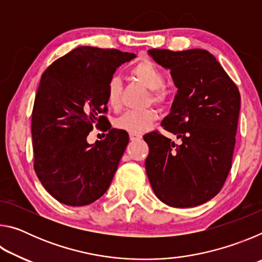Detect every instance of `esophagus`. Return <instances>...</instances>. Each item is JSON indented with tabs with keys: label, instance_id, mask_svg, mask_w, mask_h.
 <instances>
[{
	"label": "esophagus",
	"instance_id": "1",
	"mask_svg": "<svg viewBox=\"0 0 262 262\" xmlns=\"http://www.w3.org/2000/svg\"><path fill=\"white\" fill-rule=\"evenodd\" d=\"M129 139L130 141H139L142 139V135L140 134H129Z\"/></svg>",
	"mask_w": 262,
	"mask_h": 262
}]
</instances>
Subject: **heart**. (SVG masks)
Wrapping results in <instances>:
<instances>
[{"label":"heart","instance_id":"1","mask_svg":"<svg viewBox=\"0 0 262 262\" xmlns=\"http://www.w3.org/2000/svg\"><path fill=\"white\" fill-rule=\"evenodd\" d=\"M133 77L150 90L151 100L156 104H163L167 99V91L164 89V77L156 64L151 61L144 60L132 69ZM106 99L112 110L119 111L121 107V81L118 76H112L106 85ZM157 113L152 108L142 111H128L115 121L118 129L129 134H142L151 127L156 121Z\"/></svg>","mask_w":262,"mask_h":262}]
</instances>
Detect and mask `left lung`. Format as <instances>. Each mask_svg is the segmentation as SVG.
<instances>
[{
	"label": "left lung",
	"mask_w": 262,
	"mask_h": 262,
	"mask_svg": "<svg viewBox=\"0 0 262 262\" xmlns=\"http://www.w3.org/2000/svg\"><path fill=\"white\" fill-rule=\"evenodd\" d=\"M148 54L170 70L178 88L162 126L183 141L178 145L157 132L143 136L150 185L167 206L202 205L220 192L231 168L241 94L208 51L154 48Z\"/></svg>",
	"instance_id": "left-lung-1"
}]
</instances>
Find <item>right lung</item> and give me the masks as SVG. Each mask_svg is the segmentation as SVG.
<instances>
[{
    "label": "right lung",
    "mask_w": 262,
    "mask_h": 262,
    "mask_svg": "<svg viewBox=\"0 0 262 262\" xmlns=\"http://www.w3.org/2000/svg\"><path fill=\"white\" fill-rule=\"evenodd\" d=\"M134 53L81 46L46 69L32 112L34 171L43 187L67 206L90 205L108 189L129 141L106 126L105 140L89 144L94 126L107 120L106 85Z\"/></svg>",
    "instance_id": "obj_1"
}]
</instances>
